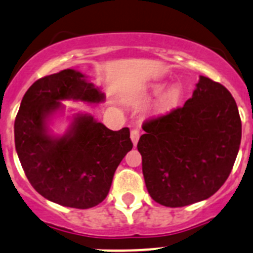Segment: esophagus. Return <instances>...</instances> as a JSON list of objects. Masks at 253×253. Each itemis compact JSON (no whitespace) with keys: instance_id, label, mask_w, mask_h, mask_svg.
Masks as SVG:
<instances>
[{"instance_id":"1","label":"esophagus","mask_w":253,"mask_h":253,"mask_svg":"<svg viewBox=\"0 0 253 253\" xmlns=\"http://www.w3.org/2000/svg\"><path fill=\"white\" fill-rule=\"evenodd\" d=\"M139 136H140V133H139L138 129H131L130 138H131V142H133L134 145H136V143H138Z\"/></svg>"}]
</instances>
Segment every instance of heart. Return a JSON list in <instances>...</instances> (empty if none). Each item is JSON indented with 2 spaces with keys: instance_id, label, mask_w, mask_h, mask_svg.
<instances>
[{
  "instance_id": "obj_1",
  "label": "heart",
  "mask_w": 253,
  "mask_h": 253,
  "mask_svg": "<svg viewBox=\"0 0 253 253\" xmlns=\"http://www.w3.org/2000/svg\"><path fill=\"white\" fill-rule=\"evenodd\" d=\"M163 86L164 84L155 85L153 91L157 94V92H159L162 89H163ZM180 98H182V90H180L179 86L169 87V89L162 95L161 99H159V106H161L162 109L172 108V106H174L175 104L180 100Z\"/></svg>"
}]
</instances>
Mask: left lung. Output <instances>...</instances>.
<instances>
[{
  "mask_svg": "<svg viewBox=\"0 0 253 253\" xmlns=\"http://www.w3.org/2000/svg\"><path fill=\"white\" fill-rule=\"evenodd\" d=\"M138 142L150 197L166 207L210 198L232 170L242 135L238 108L219 83L199 76L183 106L143 123Z\"/></svg>",
  "mask_w": 253,
  "mask_h": 253,
  "instance_id": "1",
  "label": "left lung"
}]
</instances>
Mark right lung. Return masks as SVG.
I'll list each match as a JSON object with an SVG mask.
<instances>
[{
	"label": "right lung",
	"instance_id": "obj_1",
	"mask_svg": "<svg viewBox=\"0 0 253 253\" xmlns=\"http://www.w3.org/2000/svg\"><path fill=\"white\" fill-rule=\"evenodd\" d=\"M104 98L73 69L39 79L24 95L15 120L16 152L29 182L51 202L79 210L98 206L133 148L128 128L113 131L87 114H76L62 136L48 130L62 100L98 104Z\"/></svg>",
	"mask_w": 253,
	"mask_h": 253
}]
</instances>
